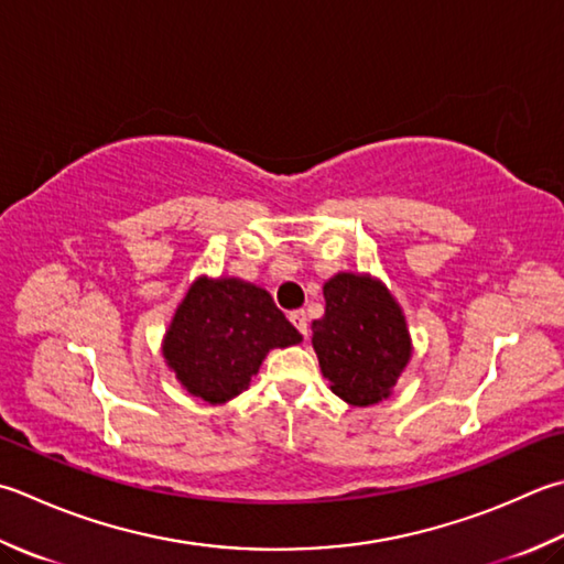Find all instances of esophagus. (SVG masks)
I'll return each mask as SVG.
<instances>
[{
    "label": "esophagus",
    "mask_w": 564,
    "mask_h": 564,
    "mask_svg": "<svg viewBox=\"0 0 564 564\" xmlns=\"http://www.w3.org/2000/svg\"><path fill=\"white\" fill-rule=\"evenodd\" d=\"M289 317H291V323L295 325L297 333H301L303 337H307V333H311V325H307V315H305V311H293Z\"/></svg>",
    "instance_id": "obj_1"
}]
</instances>
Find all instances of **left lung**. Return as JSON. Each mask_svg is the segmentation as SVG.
Listing matches in <instances>:
<instances>
[{"label":"left lung","mask_w":564,"mask_h":564,"mask_svg":"<svg viewBox=\"0 0 564 564\" xmlns=\"http://www.w3.org/2000/svg\"><path fill=\"white\" fill-rule=\"evenodd\" d=\"M323 293L325 315L313 319V349L329 391L357 408L389 399L413 357L403 307L371 273L339 271Z\"/></svg>","instance_id":"obj_1"}]
</instances>
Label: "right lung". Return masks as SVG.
<instances>
[{
    "label": "right lung",
    "instance_id": "1",
    "mask_svg": "<svg viewBox=\"0 0 564 564\" xmlns=\"http://www.w3.org/2000/svg\"><path fill=\"white\" fill-rule=\"evenodd\" d=\"M303 341L267 289L237 275H197L175 307L161 355L183 389L223 405L249 389L271 349Z\"/></svg>",
    "mask_w": 564,
    "mask_h": 564
}]
</instances>
